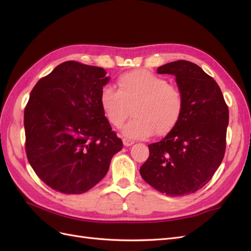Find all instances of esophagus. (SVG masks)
<instances>
[{
  "mask_svg": "<svg viewBox=\"0 0 251 251\" xmlns=\"http://www.w3.org/2000/svg\"><path fill=\"white\" fill-rule=\"evenodd\" d=\"M123 142H124V144H125L126 147H130V146H132V144H134V143H135V141H134V140L127 139V138H124V139H123Z\"/></svg>",
  "mask_w": 251,
  "mask_h": 251,
  "instance_id": "34e87169",
  "label": "esophagus"
}]
</instances>
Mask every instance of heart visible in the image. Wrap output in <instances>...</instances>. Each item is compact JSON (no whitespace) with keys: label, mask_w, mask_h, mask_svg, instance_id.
Segmentation results:
<instances>
[{"label":"heart","mask_w":251,"mask_h":251,"mask_svg":"<svg viewBox=\"0 0 251 251\" xmlns=\"http://www.w3.org/2000/svg\"><path fill=\"white\" fill-rule=\"evenodd\" d=\"M118 90L104 86L100 103L104 117L115 127H121L131 115L134 118L125 127L126 136L143 139L156 133L164 136L177 126L184 110L181 91L168 80L148 70L124 73L117 79Z\"/></svg>","instance_id":"1"}]
</instances>
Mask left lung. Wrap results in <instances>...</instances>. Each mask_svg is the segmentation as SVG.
Returning a JSON list of instances; mask_svg holds the SVG:
<instances>
[{"instance_id": "obj_1", "label": "left lung", "mask_w": 251, "mask_h": 251, "mask_svg": "<svg viewBox=\"0 0 251 251\" xmlns=\"http://www.w3.org/2000/svg\"><path fill=\"white\" fill-rule=\"evenodd\" d=\"M157 71L176 76L184 110L171 133L149 144L150 156L141 165L140 175L162 194H193L207 183L223 160L228 107L216 80L198 65L177 60Z\"/></svg>"}]
</instances>
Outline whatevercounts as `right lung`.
<instances>
[{"mask_svg": "<svg viewBox=\"0 0 251 251\" xmlns=\"http://www.w3.org/2000/svg\"><path fill=\"white\" fill-rule=\"evenodd\" d=\"M104 69L74 60L58 65L30 93L24 111L28 161L43 182L66 195L86 193L109 171L123 141L100 103Z\"/></svg>", "mask_w": 251, "mask_h": 251, "instance_id": "obj_1", "label": "right lung"}]
</instances>
